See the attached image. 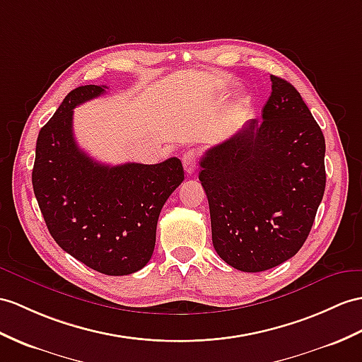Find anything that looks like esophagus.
Segmentation results:
<instances>
[{
	"label": "esophagus",
	"instance_id": "obj_1",
	"mask_svg": "<svg viewBox=\"0 0 362 362\" xmlns=\"http://www.w3.org/2000/svg\"><path fill=\"white\" fill-rule=\"evenodd\" d=\"M182 165L187 175H192L197 169V153L195 151H187L182 155Z\"/></svg>",
	"mask_w": 362,
	"mask_h": 362
}]
</instances>
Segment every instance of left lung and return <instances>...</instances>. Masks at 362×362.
I'll return each instance as SVG.
<instances>
[{"label": "left lung", "mask_w": 362, "mask_h": 362, "mask_svg": "<svg viewBox=\"0 0 362 362\" xmlns=\"http://www.w3.org/2000/svg\"><path fill=\"white\" fill-rule=\"evenodd\" d=\"M262 119H250L201 158L199 181L219 258L262 272L303 247L325 189V139L301 95L270 75Z\"/></svg>", "instance_id": "1"}]
</instances>
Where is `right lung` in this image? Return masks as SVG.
<instances>
[{"instance_id": "obj_1", "label": "right lung", "mask_w": 362, "mask_h": 362, "mask_svg": "<svg viewBox=\"0 0 362 362\" xmlns=\"http://www.w3.org/2000/svg\"><path fill=\"white\" fill-rule=\"evenodd\" d=\"M107 86L70 92L40 130L33 192L61 249L104 275L122 276L152 258L164 202L184 181L178 158L160 164L107 165L92 160L74 136V109Z\"/></svg>"}]
</instances>
